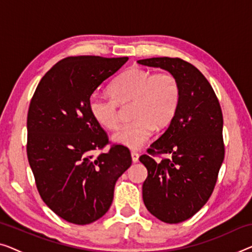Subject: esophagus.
I'll list each match as a JSON object with an SVG mask.
<instances>
[{
	"mask_svg": "<svg viewBox=\"0 0 252 252\" xmlns=\"http://www.w3.org/2000/svg\"><path fill=\"white\" fill-rule=\"evenodd\" d=\"M131 157H132V162L134 163H137L139 160V154L137 152H134V150L131 152Z\"/></svg>",
	"mask_w": 252,
	"mask_h": 252,
	"instance_id": "34e87169",
	"label": "esophagus"
}]
</instances>
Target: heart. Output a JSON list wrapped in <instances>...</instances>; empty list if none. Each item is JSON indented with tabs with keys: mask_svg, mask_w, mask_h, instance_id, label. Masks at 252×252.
Wrapping results in <instances>:
<instances>
[{
	"mask_svg": "<svg viewBox=\"0 0 252 252\" xmlns=\"http://www.w3.org/2000/svg\"><path fill=\"white\" fill-rule=\"evenodd\" d=\"M112 97L93 95L89 98L90 115L105 130L118 126L119 104L132 102L130 116L115 131L113 140L129 148H139L154 129L171 125L181 103V85L170 71H152L132 67L125 71L110 86Z\"/></svg>",
	"mask_w": 252,
	"mask_h": 252,
	"instance_id": "heart-1",
	"label": "heart"
}]
</instances>
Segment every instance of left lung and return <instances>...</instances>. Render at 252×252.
Listing matches in <instances>:
<instances>
[{
	"label": "left lung",
	"instance_id": "8db88e82",
	"mask_svg": "<svg viewBox=\"0 0 252 252\" xmlns=\"http://www.w3.org/2000/svg\"><path fill=\"white\" fill-rule=\"evenodd\" d=\"M138 63L170 71L181 85L174 120L139 157L148 171L142 185L146 208L162 222L181 223L202 208L217 182L225 154L222 108L207 79L185 60L164 56ZM163 153L171 158L153 159Z\"/></svg>",
	"mask_w": 252,
	"mask_h": 252
}]
</instances>
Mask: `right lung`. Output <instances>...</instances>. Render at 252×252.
Segmentation results:
<instances>
[{
    "label": "right lung",
    "instance_id": "right-lung-1",
    "mask_svg": "<svg viewBox=\"0 0 252 252\" xmlns=\"http://www.w3.org/2000/svg\"><path fill=\"white\" fill-rule=\"evenodd\" d=\"M129 58L69 56L45 73L27 116V156L43 201L66 222L86 225L104 216L118 179L132 163L130 150L111 145L90 115L96 88Z\"/></svg>",
    "mask_w": 252,
    "mask_h": 252
}]
</instances>
